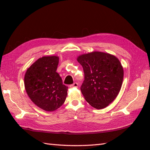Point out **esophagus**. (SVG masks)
Listing matches in <instances>:
<instances>
[{
  "mask_svg": "<svg viewBox=\"0 0 150 150\" xmlns=\"http://www.w3.org/2000/svg\"><path fill=\"white\" fill-rule=\"evenodd\" d=\"M78 85L79 84H78L77 82H74L73 84L69 85V88H77Z\"/></svg>",
  "mask_w": 150,
  "mask_h": 150,
  "instance_id": "34e87169",
  "label": "esophagus"
}]
</instances>
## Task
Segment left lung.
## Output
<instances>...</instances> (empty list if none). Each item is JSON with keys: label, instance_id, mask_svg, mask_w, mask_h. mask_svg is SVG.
Returning a JSON list of instances; mask_svg holds the SVG:
<instances>
[{"label": "left lung", "instance_id": "8db88e82", "mask_svg": "<svg viewBox=\"0 0 150 150\" xmlns=\"http://www.w3.org/2000/svg\"><path fill=\"white\" fill-rule=\"evenodd\" d=\"M82 65L84 81L81 90L92 107L100 110L115 100L122 86L124 70L115 56L93 52L78 57Z\"/></svg>", "mask_w": 150, "mask_h": 150}]
</instances>
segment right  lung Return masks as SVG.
<instances>
[{
	"label": "right lung",
	"mask_w": 150,
	"mask_h": 150,
	"mask_svg": "<svg viewBox=\"0 0 150 150\" xmlns=\"http://www.w3.org/2000/svg\"><path fill=\"white\" fill-rule=\"evenodd\" d=\"M59 58L46 56L36 60L25 73L24 86L33 103L47 111L58 109L64 103L68 86L64 85L57 69Z\"/></svg>",
	"instance_id": "obj_1"
}]
</instances>
